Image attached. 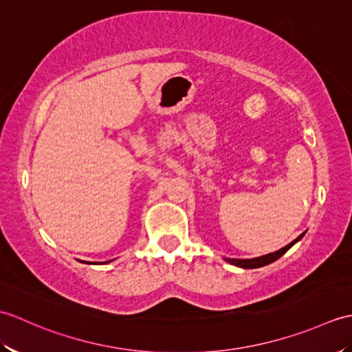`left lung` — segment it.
Here are the masks:
<instances>
[{
  "instance_id": "obj_1",
  "label": "left lung",
  "mask_w": 352,
  "mask_h": 352,
  "mask_svg": "<svg viewBox=\"0 0 352 352\" xmlns=\"http://www.w3.org/2000/svg\"><path fill=\"white\" fill-rule=\"evenodd\" d=\"M304 236V233L298 237V239H295L294 242H290L287 246H284V248H281V250H278V251H275V252H271V254H266V256H261V257H257V258H226L227 261H230L231 265H234V266H241V267H245V269H254V267H261V266H266V265H269V263H272V261H275V260H278L283 254H286V251L289 250V248H292V246H294L298 241H300V239Z\"/></svg>"
}]
</instances>
